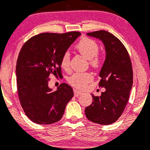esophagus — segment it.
<instances>
[{
	"instance_id": "obj_1",
	"label": "esophagus",
	"mask_w": 150,
	"mask_h": 150,
	"mask_svg": "<svg viewBox=\"0 0 150 150\" xmlns=\"http://www.w3.org/2000/svg\"><path fill=\"white\" fill-rule=\"evenodd\" d=\"M83 94V92L81 91H79L78 89H74V95L75 97H78V96L81 95Z\"/></svg>"
}]
</instances>
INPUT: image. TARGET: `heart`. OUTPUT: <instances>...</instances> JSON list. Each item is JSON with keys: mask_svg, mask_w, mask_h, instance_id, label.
Returning a JSON list of instances; mask_svg holds the SVG:
<instances>
[{"mask_svg": "<svg viewBox=\"0 0 150 150\" xmlns=\"http://www.w3.org/2000/svg\"><path fill=\"white\" fill-rule=\"evenodd\" d=\"M75 48L78 52L83 55L88 59L91 66L97 68L100 66L102 59L98 54L99 45L94 40L88 37L81 39ZM61 67L64 70L69 71L70 69V55L69 52H65L61 58ZM93 79V75L91 72H75L72 74L68 79L69 83L78 88H83L91 82Z\"/></svg>", "mask_w": 150, "mask_h": 150, "instance_id": "b5f03b06", "label": "heart"}]
</instances>
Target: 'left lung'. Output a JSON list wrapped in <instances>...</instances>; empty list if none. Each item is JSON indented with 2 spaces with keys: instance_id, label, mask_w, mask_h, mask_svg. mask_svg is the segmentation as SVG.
<instances>
[{
  "instance_id": "1",
  "label": "left lung",
  "mask_w": 150,
  "mask_h": 150,
  "mask_svg": "<svg viewBox=\"0 0 150 150\" xmlns=\"http://www.w3.org/2000/svg\"><path fill=\"white\" fill-rule=\"evenodd\" d=\"M87 35L100 39L105 47L99 82V86L105 88V91L100 97L91 94L93 102L86 108L85 114L93 122L110 125L121 117L128 102L133 78L131 61L124 45L112 33L101 30Z\"/></svg>"
}]
</instances>
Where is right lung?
Instances as JSON below:
<instances>
[{
	"mask_svg": "<svg viewBox=\"0 0 150 150\" xmlns=\"http://www.w3.org/2000/svg\"><path fill=\"white\" fill-rule=\"evenodd\" d=\"M80 35L78 31L42 33L22 47L16 66L17 93L25 114L34 123L53 124L63 117L73 90L62 83L52 91L49 77L51 74L62 77L61 58Z\"/></svg>",
	"mask_w": 150,
	"mask_h": 150,
	"instance_id": "add662e5",
	"label": "right lung"
}]
</instances>
